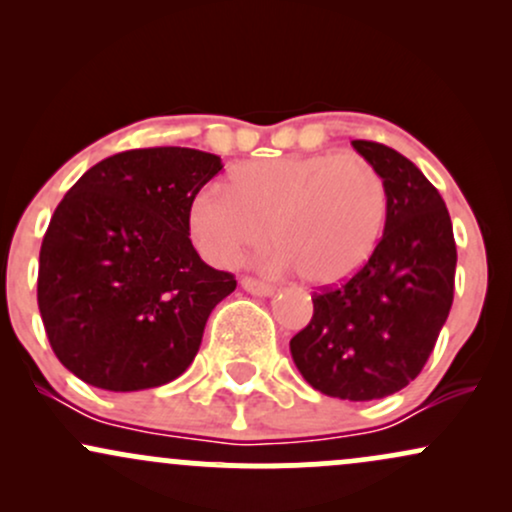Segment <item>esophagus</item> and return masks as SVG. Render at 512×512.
<instances>
[{
    "label": "esophagus",
    "instance_id": "34e87169",
    "mask_svg": "<svg viewBox=\"0 0 512 512\" xmlns=\"http://www.w3.org/2000/svg\"><path fill=\"white\" fill-rule=\"evenodd\" d=\"M240 286H243L248 293H252V296H260V298L272 296L276 291L272 284H267V281H260V279H252V276H243V279H240Z\"/></svg>",
    "mask_w": 512,
    "mask_h": 512
}]
</instances>
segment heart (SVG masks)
<instances>
[{
  "instance_id": "heart-1",
  "label": "heart",
  "mask_w": 512,
  "mask_h": 512,
  "mask_svg": "<svg viewBox=\"0 0 512 512\" xmlns=\"http://www.w3.org/2000/svg\"><path fill=\"white\" fill-rule=\"evenodd\" d=\"M197 250L233 267L269 236L274 264L310 286H337L366 267L387 223V187L366 158L346 154L262 158L233 168L228 190L204 187L190 204Z\"/></svg>"
}]
</instances>
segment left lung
<instances>
[{
    "mask_svg": "<svg viewBox=\"0 0 512 512\" xmlns=\"http://www.w3.org/2000/svg\"><path fill=\"white\" fill-rule=\"evenodd\" d=\"M351 146L383 175L387 223L366 267L313 296V320L291 339L305 383L368 402L407 387L448 320L457 248L443 197L407 156L378 142Z\"/></svg>",
    "mask_w": 512,
    "mask_h": 512,
    "instance_id": "8db88e82",
    "label": "left lung"
}]
</instances>
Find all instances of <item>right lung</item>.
<instances>
[{"label": "right lung", "mask_w": 512, "mask_h": 512, "mask_svg": "<svg viewBox=\"0 0 512 512\" xmlns=\"http://www.w3.org/2000/svg\"><path fill=\"white\" fill-rule=\"evenodd\" d=\"M223 168L199 149L122 151L88 168L40 245L38 308L62 366L110 392L161 387L195 361L233 274L192 248L190 204Z\"/></svg>", "instance_id": "1"}]
</instances>
